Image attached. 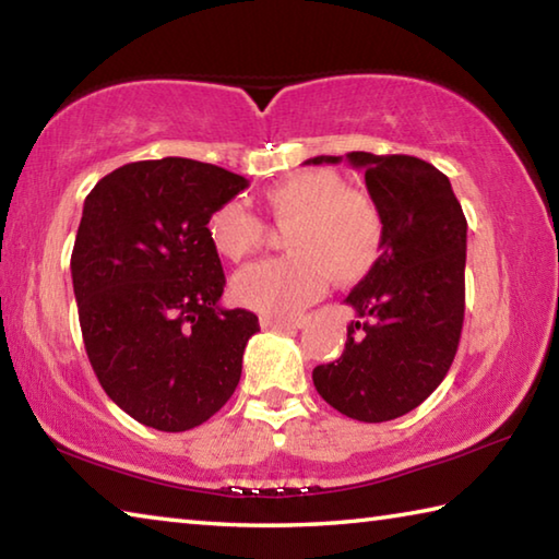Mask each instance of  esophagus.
Here are the masks:
<instances>
[{"instance_id": "obj_1", "label": "esophagus", "mask_w": 559, "mask_h": 559, "mask_svg": "<svg viewBox=\"0 0 559 559\" xmlns=\"http://www.w3.org/2000/svg\"><path fill=\"white\" fill-rule=\"evenodd\" d=\"M261 328H263V330H296V328H300V323H298V320H296V323H293V320L261 318Z\"/></svg>"}]
</instances>
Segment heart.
<instances>
[{
  "label": "heart",
  "mask_w": 559,
  "mask_h": 559,
  "mask_svg": "<svg viewBox=\"0 0 559 559\" xmlns=\"http://www.w3.org/2000/svg\"><path fill=\"white\" fill-rule=\"evenodd\" d=\"M261 206L283 234L288 257L259 261L234 278V298L266 318H296L328 288L353 286L380 263L386 222L370 194L333 169H302L263 189ZM212 249L243 261L263 243V224L239 204H222L206 222Z\"/></svg>",
  "instance_id": "obj_1"
}]
</instances>
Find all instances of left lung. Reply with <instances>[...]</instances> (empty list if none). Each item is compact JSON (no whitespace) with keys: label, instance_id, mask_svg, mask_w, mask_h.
Here are the masks:
<instances>
[{"label":"left lung","instance_id":"8db88e82","mask_svg":"<svg viewBox=\"0 0 559 559\" xmlns=\"http://www.w3.org/2000/svg\"><path fill=\"white\" fill-rule=\"evenodd\" d=\"M318 155L306 165H337ZM386 222L384 253L345 298L357 320L343 355L318 365V394L349 419L404 416L437 390L456 355L466 300V216L449 177L412 155L347 153Z\"/></svg>","mask_w":559,"mask_h":559}]
</instances>
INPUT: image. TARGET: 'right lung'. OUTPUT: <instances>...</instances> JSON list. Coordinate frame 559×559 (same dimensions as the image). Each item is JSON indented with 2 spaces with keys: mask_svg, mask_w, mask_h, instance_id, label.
Segmentation results:
<instances>
[{
  "mask_svg": "<svg viewBox=\"0 0 559 559\" xmlns=\"http://www.w3.org/2000/svg\"><path fill=\"white\" fill-rule=\"evenodd\" d=\"M249 179L187 157L118 167L91 189L71 253L83 343L106 394L132 419L187 431L229 402L259 318L219 306L206 236Z\"/></svg>",
  "mask_w": 559,
  "mask_h": 559,
  "instance_id": "right-lung-1",
  "label": "right lung"
}]
</instances>
